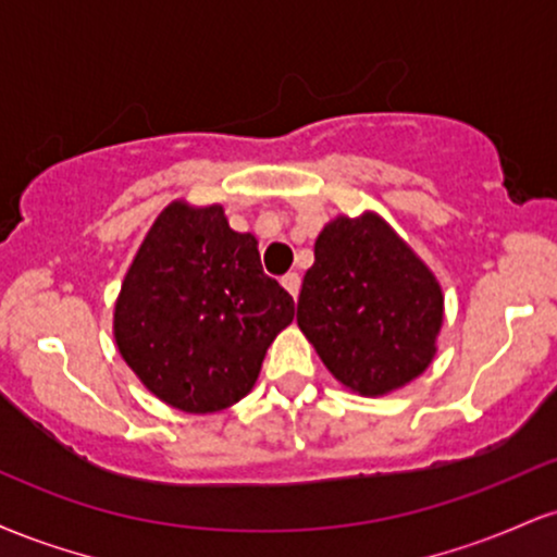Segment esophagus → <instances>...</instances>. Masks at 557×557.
Segmentation results:
<instances>
[{"label": "esophagus", "instance_id": "esophagus-1", "mask_svg": "<svg viewBox=\"0 0 557 557\" xmlns=\"http://www.w3.org/2000/svg\"><path fill=\"white\" fill-rule=\"evenodd\" d=\"M280 283H283V287L287 293H290L293 298L298 296V290H300V274L298 272H287L283 280H280Z\"/></svg>", "mask_w": 557, "mask_h": 557}]
</instances>
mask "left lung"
Masks as SVG:
<instances>
[{
	"mask_svg": "<svg viewBox=\"0 0 557 557\" xmlns=\"http://www.w3.org/2000/svg\"><path fill=\"white\" fill-rule=\"evenodd\" d=\"M296 319L337 382L385 395L437 354L443 290L380 214L337 216L314 243Z\"/></svg>",
	"mask_w": 557,
	"mask_h": 557,
	"instance_id": "8db88e82",
	"label": "left lung"
}]
</instances>
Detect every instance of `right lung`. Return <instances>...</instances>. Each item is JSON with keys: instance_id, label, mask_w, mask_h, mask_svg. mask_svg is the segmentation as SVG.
Instances as JSON below:
<instances>
[{"instance_id": "add662e5", "label": "right lung", "mask_w": 557, "mask_h": 557, "mask_svg": "<svg viewBox=\"0 0 557 557\" xmlns=\"http://www.w3.org/2000/svg\"><path fill=\"white\" fill-rule=\"evenodd\" d=\"M296 304L261 270L257 238L225 209L172 201L146 233L114 304V341L159 400L212 413L251 393Z\"/></svg>"}]
</instances>
